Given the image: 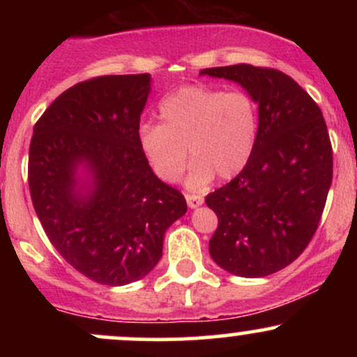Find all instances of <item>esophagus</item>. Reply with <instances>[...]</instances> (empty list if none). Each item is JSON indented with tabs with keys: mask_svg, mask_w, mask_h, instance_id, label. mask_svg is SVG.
Here are the masks:
<instances>
[{
	"mask_svg": "<svg viewBox=\"0 0 357 357\" xmlns=\"http://www.w3.org/2000/svg\"><path fill=\"white\" fill-rule=\"evenodd\" d=\"M186 202L190 208H198L203 204V198L199 195H195V192H188L186 195Z\"/></svg>",
	"mask_w": 357,
	"mask_h": 357,
	"instance_id": "1",
	"label": "esophagus"
}]
</instances>
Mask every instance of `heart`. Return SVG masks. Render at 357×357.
Here are the masks:
<instances>
[{"label": "heart", "instance_id": "1", "mask_svg": "<svg viewBox=\"0 0 357 357\" xmlns=\"http://www.w3.org/2000/svg\"><path fill=\"white\" fill-rule=\"evenodd\" d=\"M161 124L139 127V146L159 179L173 183L192 159L186 176L191 190L238 176L257 141V107L245 92L188 85L159 104Z\"/></svg>", "mask_w": 357, "mask_h": 357}]
</instances>
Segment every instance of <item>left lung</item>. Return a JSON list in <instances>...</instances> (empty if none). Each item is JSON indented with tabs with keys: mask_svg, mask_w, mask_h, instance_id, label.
<instances>
[{
	"mask_svg": "<svg viewBox=\"0 0 357 357\" xmlns=\"http://www.w3.org/2000/svg\"><path fill=\"white\" fill-rule=\"evenodd\" d=\"M199 75L231 80L258 104L252 158L230 183L206 196L218 216L210 255L238 277L285 268L312 240L333 183V146L321 109L296 80L240 63Z\"/></svg>",
	"mask_w": 357,
	"mask_h": 357,
	"instance_id": "obj_1",
	"label": "left lung"
}]
</instances>
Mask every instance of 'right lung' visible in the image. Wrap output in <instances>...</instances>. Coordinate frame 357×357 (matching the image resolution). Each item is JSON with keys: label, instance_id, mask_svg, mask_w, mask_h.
Instances as JSON below:
<instances>
[{"label": "right lung", "instance_id": "obj_1", "mask_svg": "<svg viewBox=\"0 0 357 357\" xmlns=\"http://www.w3.org/2000/svg\"><path fill=\"white\" fill-rule=\"evenodd\" d=\"M149 92V73L80 82L33 127L28 184L36 215L56 252L97 284L146 277L161 260L166 230L188 210L139 146Z\"/></svg>", "mask_w": 357, "mask_h": 357}]
</instances>
